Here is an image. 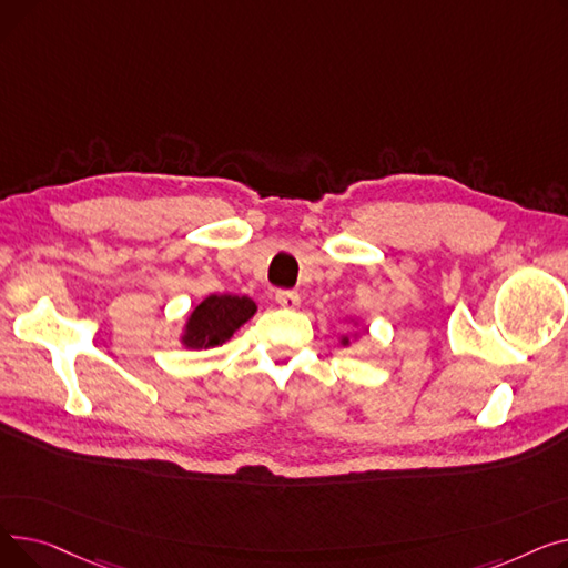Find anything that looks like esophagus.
<instances>
[{
    "label": "esophagus",
    "mask_w": 568,
    "mask_h": 568,
    "mask_svg": "<svg viewBox=\"0 0 568 568\" xmlns=\"http://www.w3.org/2000/svg\"><path fill=\"white\" fill-rule=\"evenodd\" d=\"M276 302H278L281 308H287V311L300 308V304H302L300 294L292 292V290H278V292H276Z\"/></svg>",
    "instance_id": "esophagus-1"
}]
</instances>
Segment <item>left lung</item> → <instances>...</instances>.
<instances>
[{
    "label": "left lung",
    "instance_id": "left-lung-1",
    "mask_svg": "<svg viewBox=\"0 0 568 568\" xmlns=\"http://www.w3.org/2000/svg\"><path fill=\"white\" fill-rule=\"evenodd\" d=\"M341 343H343V345H349V338H347V336H345V338H343V341H341Z\"/></svg>",
    "mask_w": 568,
    "mask_h": 568
}]
</instances>
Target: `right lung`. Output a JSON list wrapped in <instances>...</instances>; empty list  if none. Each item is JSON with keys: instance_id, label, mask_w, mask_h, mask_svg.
Wrapping results in <instances>:
<instances>
[{"instance_id": "1", "label": "right lung", "mask_w": 568, "mask_h": 568, "mask_svg": "<svg viewBox=\"0 0 568 568\" xmlns=\"http://www.w3.org/2000/svg\"><path fill=\"white\" fill-rule=\"evenodd\" d=\"M257 306L248 296L236 294H209L202 304L189 315L182 343L189 349L219 347L232 338V334L244 326Z\"/></svg>"}]
</instances>
